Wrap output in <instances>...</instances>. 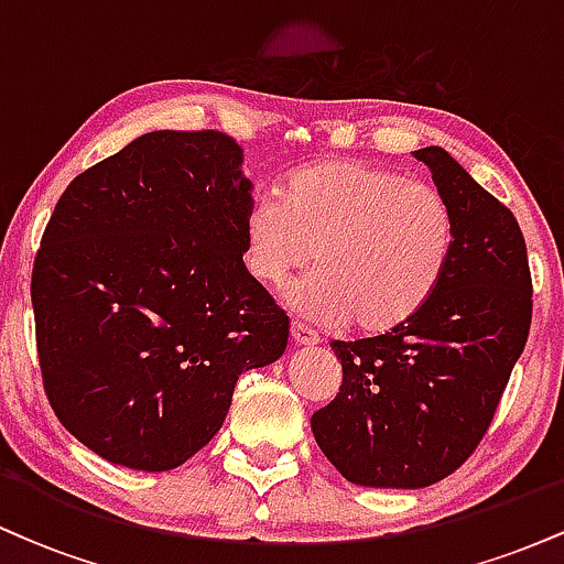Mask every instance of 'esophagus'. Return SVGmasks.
I'll list each match as a JSON object with an SVG mask.
<instances>
[{
    "label": "esophagus",
    "instance_id": "1",
    "mask_svg": "<svg viewBox=\"0 0 564 564\" xmlns=\"http://www.w3.org/2000/svg\"><path fill=\"white\" fill-rule=\"evenodd\" d=\"M291 339L300 347H315L321 341V336L310 326H304V323H291Z\"/></svg>",
    "mask_w": 564,
    "mask_h": 564
}]
</instances>
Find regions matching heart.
Returning <instances> with one entry per match:
<instances>
[{
    "instance_id": "obj_1",
    "label": "heart",
    "mask_w": 564,
    "mask_h": 564,
    "mask_svg": "<svg viewBox=\"0 0 564 564\" xmlns=\"http://www.w3.org/2000/svg\"><path fill=\"white\" fill-rule=\"evenodd\" d=\"M456 228L435 185L390 166L323 159L294 170L281 198H262L243 219L246 273L281 289L296 270L318 264L289 291L310 321L387 334L430 304L448 270Z\"/></svg>"
}]
</instances>
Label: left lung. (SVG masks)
<instances>
[{
	"label": "left lung",
	"mask_w": 564,
	"mask_h": 564,
	"mask_svg": "<svg viewBox=\"0 0 564 564\" xmlns=\"http://www.w3.org/2000/svg\"><path fill=\"white\" fill-rule=\"evenodd\" d=\"M453 212V254L430 304L394 332L332 341L339 394L315 443L366 488H426L477 448L525 349L533 283L520 225L445 148L413 151Z\"/></svg>",
	"instance_id": "8db88e82"
}]
</instances>
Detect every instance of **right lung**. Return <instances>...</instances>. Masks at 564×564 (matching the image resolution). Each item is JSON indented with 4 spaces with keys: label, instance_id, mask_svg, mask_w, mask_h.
I'll list each match as a JSON object with an SVG mask.
<instances>
[{
    "label": "right lung",
    "instance_id": "1",
    "mask_svg": "<svg viewBox=\"0 0 564 564\" xmlns=\"http://www.w3.org/2000/svg\"><path fill=\"white\" fill-rule=\"evenodd\" d=\"M251 180L223 132L159 129L57 200L31 278L61 424L106 462L166 471L223 426L243 371L286 352L289 315L246 273Z\"/></svg>",
    "mask_w": 564,
    "mask_h": 564
}]
</instances>
